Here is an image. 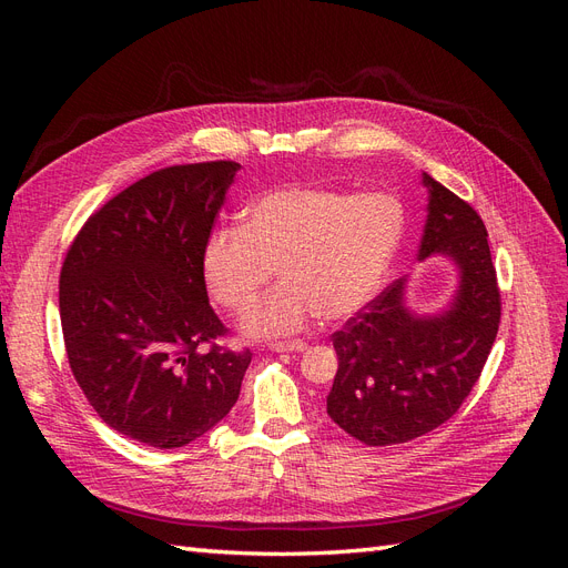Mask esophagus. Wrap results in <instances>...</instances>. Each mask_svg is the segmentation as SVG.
I'll use <instances>...</instances> for the list:
<instances>
[{"label":"esophagus","instance_id":"obj_1","mask_svg":"<svg viewBox=\"0 0 568 568\" xmlns=\"http://www.w3.org/2000/svg\"><path fill=\"white\" fill-rule=\"evenodd\" d=\"M307 348V343L296 338V341H274L270 343V351L274 353H303Z\"/></svg>","mask_w":568,"mask_h":568}]
</instances>
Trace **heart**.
<instances>
[{
	"label": "heart",
	"mask_w": 568,
	"mask_h": 568,
	"mask_svg": "<svg viewBox=\"0 0 568 568\" xmlns=\"http://www.w3.org/2000/svg\"><path fill=\"white\" fill-rule=\"evenodd\" d=\"M403 225V205L388 194L274 189L248 205L242 227L209 236L203 280L220 305L244 315L277 267L282 284L246 317L248 336L291 334L313 315L338 322L379 291Z\"/></svg>",
	"instance_id": "b5f03b06"
}]
</instances>
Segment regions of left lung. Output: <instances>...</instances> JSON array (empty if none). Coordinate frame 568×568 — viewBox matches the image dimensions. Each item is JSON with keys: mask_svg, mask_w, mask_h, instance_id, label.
Returning a JSON list of instances; mask_svg holds the SVG:
<instances>
[{"mask_svg": "<svg viewBox=\"0 0 568 568\" xmlns=\"http://www.w3.org/2000/svg\"><path fill=\"white\" fill-rule=\"evenodd\" d=\"M419 261L443 255L457 267L450 303L419 315L393 282L336 332L338 369L326 415L365 445L419 438L448 422L471 393L500 326V288L484 220L432 175Z\"/></svg>", "mask_w": 568, "mask_h": 568, "instance_id": "1", "label": "left lung"}]
</instances>
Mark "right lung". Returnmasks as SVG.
<instances>
[{"instance_id": "obj_1", "label": "right lung", "mask_w": 568, "mask_h": 568, "mask_svg": "<svg viewBox=\"0 0 568 568\" xmlns=\"http://www.w3.org/2000/svg\"><path fill=\"white\" fill-rule=\"evenodd\" d=\"M239 168L173 165L130 184L84 222L61 267L75 382L111 428L151 448L209 434L230 415L251 365V351L215 343L227 329L201 267Z\"/></svg>"}]
</instances>
